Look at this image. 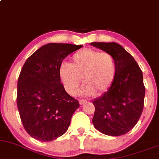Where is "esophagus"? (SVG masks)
<instances>
[{"label": "esophagus", "mask_w": 159, "mask_h": 159, "mask_svg": "<svg viewBox=\"0 0 159 159\" xmlns=\"http://www.w3.org/2000/svg\"><path fill=\"white\" fill-rule=\"evenodd\" d=\"M86 102H87V101H85V100H79V104L81 105L84 104Z\"/></svg>", "instance_id": "esophagus-1"}]
</instances>
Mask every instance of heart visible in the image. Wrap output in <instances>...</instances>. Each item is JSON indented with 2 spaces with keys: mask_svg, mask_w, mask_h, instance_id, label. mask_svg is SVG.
I'll return each instance as SVG.
<instances>
[{
  "mask_svg": "<svg viewBox=\"0 0 159 159\" xmlns=\"http://www.w3.org/2000/svg\"><path fill=\"white\" fill-rule=\"evenodd\" d=\"M116 72V62L110 53L91 48L76 52L72 56L70 64L63 63L58 70L59 78L70 95L76 94L82 78L85 84L80 93L83 96L106 92L112 85Z\"/></svg>",
  "mask_w": 159,
  "mask_h": 159,
  "instance_id": "b5f03b06",
  "label": "heart"
}]
</instances>
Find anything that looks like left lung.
<instances>
[{
	"instance_id": "obj_1",
	"label": "left lung",
	"mask_w": 159,
	"mask_h": 159,
	"mask_svg": "<svg viewBox=\"0 0 159 159\" xmlns=\"http://www.w3.org/2000/svg\"><path fill=\"white\" fill-rule=\"evenodd\" d=\"M90 45L110 53L116 65L112 85L93 101V125L103 134L120 136L135 127L142 113L145 95L142 72L133 57L118 43L93 42Z\"/></svg>"
}]
</instances>
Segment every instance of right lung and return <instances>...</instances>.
Segmentation results:
<instances>
[{"label":"right lung","instance_id":"add662e5","mask_svg":"<svg viewBox=\"0 0 159 159\" xmlns=\"http://www.w3.org/2000/svg\"><path fill=\"white\" fill-rule=\"evenodd\" d=\"M82 45L50 43L29 57L18 81L17 105L28 134L51 141L66 133L79 102L65 91L58 70L64 59Z\"/></svg>","mask_w":159,"mask_h":159}]
</instances>
